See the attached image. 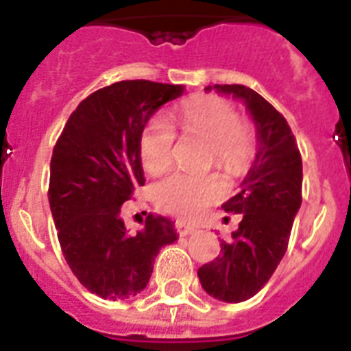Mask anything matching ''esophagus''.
Listing matches in <instances>:
<instances>
[{"instance_id": "esophagus-1", "label": "esophagus", "mask_w": 351, "mask_h": 351, "mask_svg": "<svg viewBox=\"0 0 351 351\" xmlns=\"http://www.w3.org/2000/svg\"><path fill=\"white\" fill-rule=\"evenodd\" d=\"M175 228H176V233L180 234V237H187V234H191L193 231H195V228L187 226L186 222H182V220H178V222H176Z\"/></svg>"}]
</instances>
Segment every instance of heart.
<instances>
[{
  "instance_id": "b5f03b06",
  "label": "heart",
  "mask_w": 351,
  "mask_h": 351,
  "mask_svg": "<svg viewBox=\"0 0 351 351\" xmlns=\"http://www.w3.org/2000/svg\"><path fill=\"white\" fill-rule=\"evenodd\" d=\"M176 121L187 134L208 142V165L231 176L244 173L255 158L256 136L247 121L240 120L237 107L222 96L204 95L189 98L178 107ZM175 129L169 120L156 114L145 123L138 151L147 173L160 175L169 169L175 149ZM226 184L219 175L175 173L153 189L156 208L184 220H195L213 202L224 197Z\"/></svg>"
}]
</instances>
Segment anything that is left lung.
<instances>
[{
    "mask_svg": "<svg viewBox=\"0 0 351 351\" xmlns=\"http://www.w3.org/2000/svg\"><path fill=\"white\" fill-rule=\"evenodd\" d=\"M245 104L256 125L258 151L242 191L222 206L240 215L239 230L220 255L198 269L202 288L224 302H242L264 288L288 250L302 202V158L286 118L245 85H215Z\"/></svg>",
    "mask_w": 351,
    "mask_h": 351,
    "instance_id": "obj_1",
    "label": "left lung"
}]
</instances>
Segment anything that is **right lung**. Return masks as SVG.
Segmentation results:
<instances>
[{"mask_svg": "<svg viewBox=\"0 0 351 351\" xmlns=\"http://www.w3.org/2000/svg\"><path fill=\"white\" fill-rule=\"evenodd\" d=\"M184 85L125 80L95 90L69 117L51 158L49 204L71 271L101 299L145 289L154 258L173 244L175 226L151 215L138 233L121 220V204L145 184L138 142L147 120Z\"/></svg>", "mask_w": 351, "mask_h": 351, "instance_id": "obj_1", "label": "right lung"}]
</instances>
